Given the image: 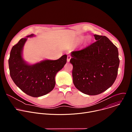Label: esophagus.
<instances>
[{
    "label": "esophagus",
    "instance_id": "1",
    "mask_svg": "<svg viewBox=\"0 0 132 132\" xmlns=\"http://www.w3.org/2000/svg\"><path fill=\"white\" fill-rule=\"evenodd\" d=\"M71 56H70V55H68V56H67V61L68 62H69L70 61V60L71 59Z\"/></svg>",
    "mask_w": 132,
    "mask_h": 132
}]
</instances>
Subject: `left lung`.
Masks as SVG:
<instances>
[{
  "label": "left lung",
  "instance_id": "1",
  "mask_svg": "<svg viewBox=\"0 0 132 132\" xmlns=\"http://www.w3.org/2000/svg\"><path fill=\"white\" fill-rule=\"evenodd\" d=\"M96 40L71 52L73 83L82 93L97 95L114 82L120 64L117 47L105 36L94 35Z\"/></svg>",
  "mask_w": 132,
  "mask_h": 132
}]
</instances>
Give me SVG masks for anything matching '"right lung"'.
Returning a JSON list of instances; mask_svg holds the SVG:
<instances>
[{
  "label": "right lung",
  "mask_w": 132,
  "mask_h": 132,
  "mask_svg": "<svg viewBox=\"0 0 132 132\" xmlns=\"http://www.w3.org/2000/svg\"><path fill=\"white\" fill-rule=\"evenodd\" d=\"M27 40L20 39L11 50L8 60L10 75L14 84L23 92L30 96L39 97L54 89L56 74L66 63L67 55H64L57 60H45L34 65H28L22 57L23 47Z\"/></svg>",
  "instance_id": "add662e5"
}]
</instances>
